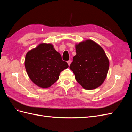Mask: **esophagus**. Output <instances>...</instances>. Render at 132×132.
Returning <instances> with one entry per match:
<instances>
[{
	"mask_svg": "<svg viewBox=\"0 0 132 132\" xmlns=\"http://www.w3.org/2000/svg\"><path fill=\"white\" fill-rule=\"evenodd\" d=\"M67 63H68V65L69 66L70 65L71 63V61H67Z\"/></svg>",
	"mask_w": 132,
	"mask_h": 132,
	"instance_id": "34e87169",
	"label": "esophagus"
}]
</instances>
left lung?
I'll return each instance as SVG.
<instances>
[{
	"label": "left lung",
	"mask_w": 132,
	"mask_h": 132,
	"mask_svg": "<svg viewBox=\"0 0 132 132\" xmlns=\"http://www.w3.org/2000/svg\"><path fill=\"white\" fill-rule=\"evenodd\" d=\"M76 54L70 65L75 78L84 89L97 88L106 78L110 63L102 48L91 39L75 45Z\"/></svg>",
	"instance_id": "8db88e82"
}]
</instances>
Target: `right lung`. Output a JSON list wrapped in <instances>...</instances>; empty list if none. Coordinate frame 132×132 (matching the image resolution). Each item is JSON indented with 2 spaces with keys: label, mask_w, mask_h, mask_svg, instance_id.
I'll return each mask as SVG.
<instances>
[{
  "label": "right lung",
  "mask_w": 132,
  "mask_h": 132,
  "mask_svg": "<svg viewBox=\"0 0 132 132\" xmlns=\"http://www.w3.org/2000/svg\"><path fill=\"white\" fill-rule=\"evenodd\" d=\"M25 66L30 79L41 88L56 82L62 71L68 68L61 55L50 43H42L26 54Z\"/></svg>",
  "instance_id": "add662e5"
}]
</instances>
